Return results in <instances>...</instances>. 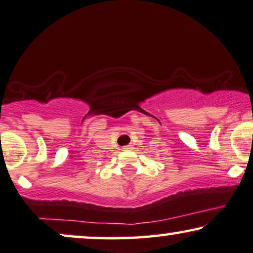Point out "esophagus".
<instances>
[{"mask_svg": "<svg viewBox=\"0 0 253 253\" xmlns=\"http://www.w3.org/2000/svg\"><path fill=\"white\" fill-rule=\"evenodd\" d=\"M124 149L125 150H130V149H133V146H132V144H128V146H125Z\"/></svg>", "mask_w": 253, "mask_h": 253, "instance_id": "34e87169", "label": "esophagus"}]
</instances>
